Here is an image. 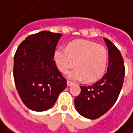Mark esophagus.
I'll list each match as a JSON object with an SVG mask.
<instances>
[{
    "label": "esophagus",
    "instance_id": "34e87169",
    "mask_svg": "<svg viewBox=\"0 0 133 133\" xmlns=\"http://www.w3.org/2000/svg\"><path fill=\"white\" fill-rule=\"evenodd\" d=\"M66 84H67L68 86H71L72 85H73V82H72L70 81H67V82H66Z\"/></svg>",
    "mask_w": 133,
    "mask_h": 133
}]
</instances>
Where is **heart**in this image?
Masks as SVG:
<instances>
[{"instance_id": "b5f03b06", "label": "heart", "mask_w": 133, "mask_h": 133, "mask_svg": "<svg viewBox=\"0 0 133 133\" xmlns=\"http://www.w3.org/2000/svg\"><path fill=\"white\" fill-rule=\"evenodd\" d=\"M54 61L63 72L76 66L66 72L70 79L91 82L104 74L108 63V53L104 47L96 43L79 39L69 43L66 49L57 48L54 53Z\"/></svg>"}]
</instances>
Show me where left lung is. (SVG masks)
I'll list each match as a JSON object with an SVG mask.
<instances>
[{
  "mask_svg": "<svg viewBox=\"0 0 133 133\" xmlns=\"http://www.w3.org/2000/svg\"><path fill=\"white\" fill-rule=\"evenodd\" d=\"M108 48L109 66L105 75L89 86H80L81 92L74 104L77 112L85 118H99L115 104L121 91L125 67L123 59L117 47L104 38Z\"/></svg>",
  "mask_w": 133,
  "mask_h": 133,
  "instance_id": "8db88e82",
  "label": "left lung"
}]
</instances>
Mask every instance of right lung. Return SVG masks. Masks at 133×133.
<instances>
[{
  "instance_id": "1",
  "label": "right lung",
  "mask_w": 133,
  "mask_h": 133,
  "mask_svg": "<svg viewBox=\"0 0 133 133\" xmlns=\"http://www.w3.org/2000/svg\"><path fill=\"white\" fill-rule=\"evenodd\" d=\"M62 35L48 31L29 35L16 51V88L24 104L32 110L50 109L66 87V80L54 61L55 48Z\"/></svg>"
}]
</instances>
